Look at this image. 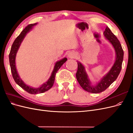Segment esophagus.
Masks as SVG:
<instances>
[{
    "label": "esophagus",
    "instance_id": "obj_1",
    "mask_svg": "<svg viewBox=\"0 0 133 133\" xmlns=\"http://www.w3.org/2000/svg\"><path fill=\"white\" fill-rule=\"evenodd\" d=\"M76 57V54L74 52H69L68 54V57L69 58H74Z\"/></svg>",
    "mask_w": 133,
    "mask_h": 133
}]
</instances>
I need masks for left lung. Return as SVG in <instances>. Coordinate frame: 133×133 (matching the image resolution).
<instances>
[{
	"label": "left lung",
	"instance_id": "8db88e82",
	"mask_svg": "<svg viewBox=\"0 0 133 133\" xmlns=\"http://www.w3.org/2000/svg\"><path fill=\"white\" fill-rule=\"evenodd\" d=\"M103 34L104 37L114 48L115 52L114 63L109 71L104 75L98 82L92 83L87 73L85 67L80 62L77 61L78 70L76 73V79L84 90L91 93H99L105 90L117 79L122 69L124 51L120 42L108 26L106 27Z\"/></svg>",
	"mask_w": 133,
	"mask_h": 133
}]
</instances>
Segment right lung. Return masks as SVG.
Segmentation results:
<instances>
[{
  "instance_id": "obj_1",
  "label": "right lung",
  "mask_w": 133,
  "mask_h": 133,
  "mask_svg": "<svg viewBox=\"0 0 133 133\" xmlns=\"http://www.w3.org/2000/svg\"><path fill=\"white\" fill-rule=\"evenodd\" d=\"M37 24L38 23L31 24L28 25L26 27H25V29L21 32V33L20 34L18 37L15 39L13 44H12L10 54L9 55L11 71L15 83H17L19 86L21 87L22 89L25 90L26 91L31 94L43 93V92H44L46 91L49 90L50 88L53 87L54 84L56 73H57V72L60 69V67L63 65V64L67 60L66 58H64L56 62L55 63L54 69L51 72L50 78L46 82L43 83L42 85H41L39 87H32L31 86L27 85L24 82L23 80L21 79V77H20V76L18 73L17 67H16V56H17V53L19 49L20 46L21 45V43L23 42L24 39L26 34L28 33H29V32L33 29V27L37 25Z\"/></svg>"
}]
</instances>
